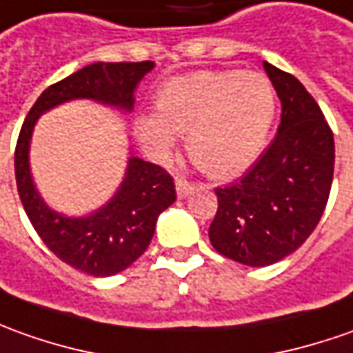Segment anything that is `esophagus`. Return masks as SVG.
<instances>
[{"label": "esophagus", "mask_w": 353, "mask_h": 353, "mask_svg": "<svg viewBox=\"0 0 353 353\" xmlns=\"http://www.w3.org/2000/svg\"><path fill=\"white\" fill-rule=\"evenodd\" d=\"M193 189H195V185H193L191 181H187L185 177H176V191L179 199H183V196L189 195Z\"/></svg>", "instance_id": "1"}]
</instances>
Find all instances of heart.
Listing matches in <instances>:
<instances>
[{
	"mask_svg": "<svg viewBox=\"0 0 353 353\" xmlns=\"http://www.w3.org/2000/svg\"><path fill=\"white\" fill-rule=\"evenodd\" d=\"M157 116L137 129L148 150L164 157L187 135V154L212 177L237 176L267 143L276 112L274 92L259 73L196 71L168 81L157 94Z\"/></svg>",
	"mask_w": 353,
	"mask_h": 353,
	"instance_id": "1",
	"label": "heart"
}]
</instances>
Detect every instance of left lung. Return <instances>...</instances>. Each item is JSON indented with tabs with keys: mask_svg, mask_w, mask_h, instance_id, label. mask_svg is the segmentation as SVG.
Returning a JSON list of instances; mask_svg holds the SVG:
<instances>
[{
	"mask_svg": "<svg viewBox=\"0 0 353 353\" xmlns=\"http://www.w3.org/2000/svg\"><path fill=\"white\" fill-rule=\"evenodd\" d=\"M263 65L282 104L278 133L239 181L214 191L208 228L218 253L247 267L278 263L311 236L334 174V135L315 98L294 75Z\"/></svg>",
	"mask_w": 353,
	"mask_h": 353,
	"instance_id": "8db88e82",
	"label": "left lung"
}]
</instances>
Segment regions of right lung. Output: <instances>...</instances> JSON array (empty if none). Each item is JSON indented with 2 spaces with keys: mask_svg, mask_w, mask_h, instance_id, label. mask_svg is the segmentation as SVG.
Here are the masks:
<instances>
[{
  "mask_svg": "<svg viewBox=\"0 0 353 353\" xmlns=\"http://www.w3.org/2000/svg\"><path fill=\"white\" fill-rule=\"evenodd\" d=\"M154 67L152 61L92 63L48 86L30 108L15 146L17 191L30 224L46 247L69 267L90 276H112L141 257L154 236L157 220L176 201L174 177L164 168L131 157L123 183L110 203L83 218H69L38 195L28 148L38 117L57 104L88 98L129 112L137 83Z\"/></svg>",
  "mask_w": 353,
  "mask_h": 353,
  "instance_id": "obj_1",
  "label": "right lung"
}]
</instances>
